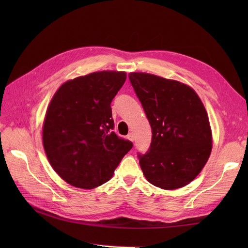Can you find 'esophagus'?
<instances>
[{
    "mask_svg": "<svg viewBox=\"0 0 248 248\" xmlns=\"http://www.w3.org/2000/svg\"><path fill=\"white\" fill-rule=\"evenodd\" d=\"M127 139H128L131 141H133L134 140V136H133L132 133H128V136H127Z\"/></svg>",
    "mask_w": 248,
    "mask_h": 248,
    "instance_id": "esophagus-1",
    "label": "esophagus"
}]
</instances>
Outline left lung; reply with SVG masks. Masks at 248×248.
Returning <instances> with one entry per match:
<instances>
[{
  "mask_svg": "<svg viewBox=\"0 0 248 248\" xmlns=\"http://www.w3.org/2000/svg\"><path fill=\"white\" fill-rule=\"evenodd\" d=\"M129 80L152 128L148 152L138 154L148 181L162 189L190 183L206 164L212 133L204 104L190 87L144 72Z\"/></svg>",
  "mask_w": 248,
  "mask_h": 248,
  "instance_id": "obj_1",
  "label": "left lung"
}]
</instances>
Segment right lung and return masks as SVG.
<instances>
[{
    "instance_id": "obj_1",
    "label": "right lung",
    "mask_w": 248,
    "mask_h": 248,
    "mask_svg": "<svg viewBox=\"0 0 248 248\" xmlns=\"http://www.w3.org/2000/svg\"><path fill=\"white\" fill-rule=\"evenodd\" d=\"M125 80V72H93L66 81L52 97L43 147L52 169L70 185L92 189L108 182L132 148L112 131L110 103Z\"/></svg>"
}]
</instances>
